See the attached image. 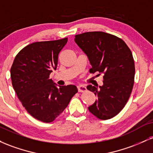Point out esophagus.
<instances>
[{
    "instance_id": "obj_1",
    "label": "esophagus",
    "mask_w": 153,
    "mask_h": 153,
    "mask_svg": "<svg viewBox=\"0 0 153 153\" xmlns=\"http://www.w3.org/2000/svg\"><path fill=\"white\" fill-rule=\"evenodd\" d=\"M78 90L79 92H85L86 91V87L83 85H80L78 86Z\"/></svg>"
}]
</instances>
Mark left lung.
Here are the masks:
<instances>
[{
	"label": "left lung",
	"instance_id": "left-lung-1",
	"mask_svg": "<svg viewBox=\"0 0 153 153\" xmlns=\"http://www.w3.org/2000/svg\"><path fill=\"white\" fill-rule=\"evenodd\" d=\"M75 42L88 57L92 65L89 72L103 75L102 86H87L98 98L88 107L89 111L101 120L115 117L126 105L134 85V62L130 49L122 39L103 31L75 35Z\"/></svg>",
	"mask_w": 153,
	"mask_h": 153
}]
</instances>
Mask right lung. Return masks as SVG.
I'll use <instances>...</instances> for the list:
<instances>
[{
  "instance_id": "add662e5",
  "label": "right lung",
  "mask_w": 153,
  "mask_h": 153,
  "mask_svg": "<svg viewBox=\"0 0 153 153\" xmlns=\"http://www.w3.org/2000/svg\"><path fill=\"white\" fill-rule=\"evenodd\" d=\"M67 42L68 38L30 44L17 54L10 68L12 85L19 99L28 113L41 122H53L78 92L73 85L57 88L50 78Z\"/></svg>"
}]
</instances>
